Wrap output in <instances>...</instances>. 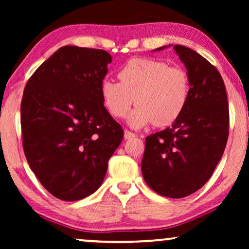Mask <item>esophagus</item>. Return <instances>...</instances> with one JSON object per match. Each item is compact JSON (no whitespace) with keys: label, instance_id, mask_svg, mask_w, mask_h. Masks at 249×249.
<instances>
[{"label":"esophagus","instance_id":"34e87169","mask_svg":"<svg viewBox=\"0 0 249 249\" xmlns=\"http://www.w3.org/2000/svg\"><path fill=\"white\" fill-rule=\"evenodd\" d=\"M135 134L134 132H131V131H129V130H124V138L125 139H130V138H132V137H135Z\"/></svg>","mask_w":249,"mask_h":249}]
</instances>
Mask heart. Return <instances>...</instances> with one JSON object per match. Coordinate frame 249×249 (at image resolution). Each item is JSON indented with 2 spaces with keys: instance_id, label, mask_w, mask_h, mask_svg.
Segmentation results:
<instances>
[{
  "instance_id": "b5f03b06",
  "label": "heart",
  "mask_w": 249,
  "mask_h": 249,
  "mask_svg": "<svg viewBox=\"0 0 249 249\" xmlns=\"http://www.w3.org/2000/svg\"><path fill=\"white\" fill-rule=\"evenodd\" d=\"M120 83L104 80L101 85L102 101L114 118H125L135 103L138 104L129 118L134 128L154 124L158 127L172 124L185 111L190 95L187 71L164 61L135 57L118 71Z\"/></svg>"
}]
</instances>
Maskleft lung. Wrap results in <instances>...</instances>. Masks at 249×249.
<instances>
[{
    "mask_svg": "<svg viewBox=\"0 0 249 249\" xmlns=\"http://www.w3.org/2000/svg\"><path fill=\"white\" fill-rule=\"evenodd\" d=\"M173 49L189 76V100L171 128L146 137L142 172L155 193L182 198L205 185L222 158L229 136V104L215 67L188 47Z\"/></svg>",
    "mask_w": 249,
    "mask_h": 249,
    "instance_id": "1",
    "label": "left lung"
}]
</instances>
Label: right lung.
<instances>
[{
  "label": "right lung",
  "instance_id": "add662e5",
  "mask_svg": "<svg viewBox=\"0 0 249 249\" xmlns=\"http://www.w3.org/2000/svg\"><path fill=\"white\" fill-rule=\"evenodd\" d=\"M111 61L104 50L67 45L26 84L23 152L39 182L59 199L72 202L96 192L124 138L101 96Z\"/></svg>",
  "mask_w": 249,
  "mask_h": 249
}]
</instances>
